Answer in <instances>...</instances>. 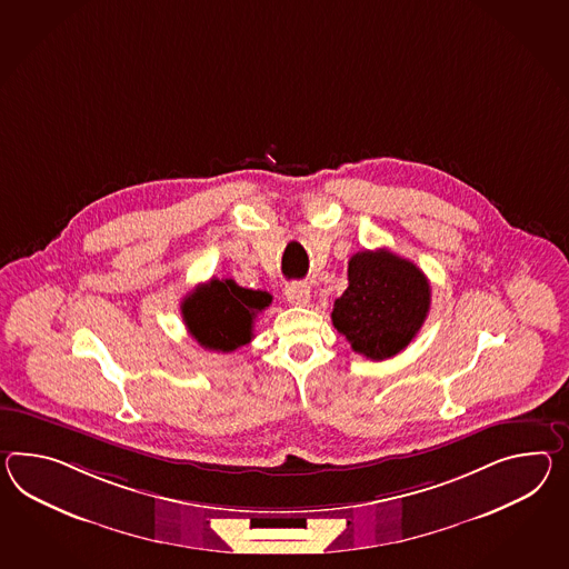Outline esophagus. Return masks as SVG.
Listing matches in <instances>:
<instances>
[{"label": "esophagus", "mask_w": 569, "mask_h": 569, "mask_svg": "<svg viewBox=\"0 0 569 569\" xmlns=\"http://www.w3.org/2000/svg\"><path fill=\"white\" fill-rule=\"evenodd\" d=\"M286 298H288V302H291V305L306 306L310 302V288L306 283H300V281L290 283L286 288Z\"/></svg>", "instance_id": "1"}]
</instances>
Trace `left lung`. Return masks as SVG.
Wrapping results in <instances>:
<instances>
[{"mask_svg":"<svg viewBox=\"0 0 569 569\" xmlns=\"http://www.w3.org/2000/svg\"><path fill=\"white\" fill-rule=\"evenodd\" d=\"M347 290L335 300L333 327L351 349L388 360L413 341L430 312V281L387 249L361 250L347 264Z\"/></svg>","mask_w":569,"mask_h":569,"instance_id":"8db88e82","label":"left lung"}]
</instances>
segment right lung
Listing matches in <instances>:
<instances>
[{
  "instance_id": "1",
  "label": "right lung",
  "mask_w": 569,
  "mask_h": 569,
  "mask_svg": "<svg viewBox=\"0 0 569 569\" xmlns=\"http://www.w3.org/2000/svg\"><path fill=\"white\" fill-rule=\"evenodd\" d=\"M271 300L267 291L240 288L234 279L213 278L184 298L182 320L199 346L228 353L250 343L254 317Z\"/></svg>"
}]
</instances>
